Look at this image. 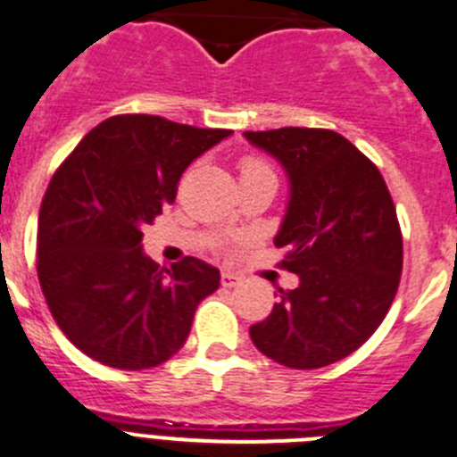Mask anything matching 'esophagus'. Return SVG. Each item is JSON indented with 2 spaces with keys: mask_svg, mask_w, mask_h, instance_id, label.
Instances as JSON below:
<instances>
[{
  "mask_svg": "<svg viewBox=\"0 0 457 457\" xmlns=\"http://www.w3.org/2000/svg\"><path fill=\"white\" fill-rule=\"evenodd\" d=\"M241 279V275L232 273V270H223V275H220V285L223 287H234Z\"/></svg>",
  "mask_w": 457,
  "mask_h": 457,
  "instance_id": "esophagus-1",
  "label": "esophagus"
}]
</instances>
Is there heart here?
<instances>
[{
    "label": "heart",
    "mask_w": 457,
    "mask_h": 457,
    "mask_svg": "<svg viewBox=\"0 0 457 457\" xmlns=\"http://www.w3.org/2000/svg\"><path fill=\"white\" fill-rule=\"evenodd\" d=\"M254 172H273L269 163L259 157H245L241 159V178L244 175H254Z\"/></svg>",
    "instance_id": "heart-1"
}]
</instances>
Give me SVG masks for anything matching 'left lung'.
<instances>
[{
	"mask_svg": "<svg viewBox=\"0 0 457 457\" xmlns=\"http://www.w3.org/2000/svg\"><path fill=\"white\" fill-rule=\"evenodd\" d=\"M289 175L287 216L275 245L295 289L250 326L266 357L289 369H320L355 353L378 330L396 295L403 237L380 170L330 129L245 131Z\"/></svg>",
	"mask_w": 457,
	"mask_h": 457,
	"instance_id": "obj_1",
	"label": "left lung"
}]
</instances>
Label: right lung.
Masks as SVG:
<instances>
[{"instance_id":"obj_1","label":"right lung","mask_w":457,"mask_h":457,"mask_svg":"<svg viewBox=\"0 0 457 457\" xmlns=\"http://www.w3.org/2000/svg\"><path fill=\"white\" fill-rule=\"evenodd\" d=\"M229 137L125 113L90 129L54 172L38 216V279L81 353L106 367H159L184 346L220 273L184 257L170 270L143 253V228L175 203L193 159Z\"/></svg>"}]
</instances>
